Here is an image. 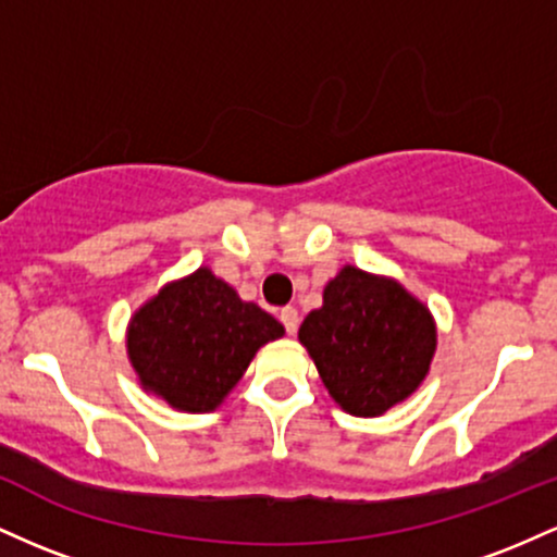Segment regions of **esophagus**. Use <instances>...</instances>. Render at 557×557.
Masks as SVG:
<instances>
[{"mask_svg":"<svg viewBox=\"0 0 557 557\" xmlns=\"http://www.w3.org/2000/svg\"><path fill=\"white\" fill-rule=\"evenodd\" d=\"M280 322H283V327L293 335V332L298 330V309H293V306L280 309Z\"/></svg>","mask_w":557,"mask_h":557,"instance_id":"obj_1","label":"esophagus"}]
</instances>
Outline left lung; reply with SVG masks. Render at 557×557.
Instances as JSON below:
<instances>
[{
	"label": "left lung",
	"instance_id": "8db88e82",
	"mask_svg": "<svg viewBox=\"0 0 557 557\" xmlns=\"http://www.w3.org/2000/svg\"><path fill=\"white\" fill-rule=\"evenodd\" d=\"M298 341L343 411L380 417L417 393L437 348L434 319L400 283L343 267Z\"/></svg>",
	"mask_w": 557,
	"mask_h": 557
}]
</instances>
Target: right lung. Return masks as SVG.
Instances as JSON below:
<instances>
[{
  "mask_svg": "<svg viewBox=\"0 0 557 557\" xmlns=\"http://www.w3.org/2000/svg\"><path fill=\"white\" fill-rule=\"evenodd\" d=\"M285 330L212 270L168 283L127 324V359L140 385L188 413L214 411L261 345Z\"/></svg>",
  "mask_w": 557,
  "mask_h": 557,
  "instance_id": "add662e5",
  "label": "right lung"
}]
</instances>
